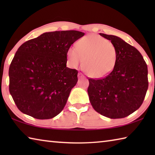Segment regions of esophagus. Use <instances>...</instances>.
I'll list each match as a JSON object with an SVG mask.
<instances>
[{
	"label": "esophagus",
	"instance_id": "esophagus-1",
	"mask_svg": "<svg viewBox=\"0 0 155 155\" xmlns=\"http://www.w3.org/2000/svg\"><path fill=\"white\" fill-rule=\"evenodd\" d=\"M78 78H83L84 77V75L82 74V73H81V72H79V73H78Z\"/></svg>",
	"mask_w": 155,
	"mask_h": 155
}]
</instances>
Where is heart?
Segmentation results:
<instances>
[{
    "instance_id": "obj_1",
    "label": "heart",
    "mask_w": 155,
    "mask_h": 155,
    "mask_svg": "<svg viewBox=\"0 0 155 155\" xmlns=\"http://www.w3.org/2000/svg\"><path fill=\"white\" fill-rule=\"evenodd\" d=\"M67 58L72 68H77L82 61L85 72L90 77L101 78L109 75L117 64V52L114 44L95 34L78 40L74 47L67 51Z\"/></svg>"
}]
</instances>
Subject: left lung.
Here are the masks:
<instances>
[{"label":"left lung","instance_id":"obj_1","mask_svg":"<svg viewBox=\"0 0 155 155\" xmlns=\"http://www.w3.org/2000/svg\"><path fill=\"white\" fill-rule=\"evenodd\" d=\"M114 44L117 64L107 77L90 78L87 92L96 111L111 119L123 118L140 108L148 87V68L135 47L119 37L100 33Z\"/></svg>","mask_w":155,"mask_h":155}]
</instances>
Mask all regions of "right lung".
<instances>
[{"label":"right lung","instance_id":"1","mask_svg":"<svg viewBox=\"0 0 155 155\" xmlns=\"http://www.w3.org/2000/svg\"><path fill=\"white\" fill-rule=\"evenodd\" d=\"M85 33L61 31L41 34L21 45L9 69V92L18 109L36 119L64 109L78 71L66 67L67 51Z\"/></svg>","mask_w":155,"mask_h":155}]
</instances>
